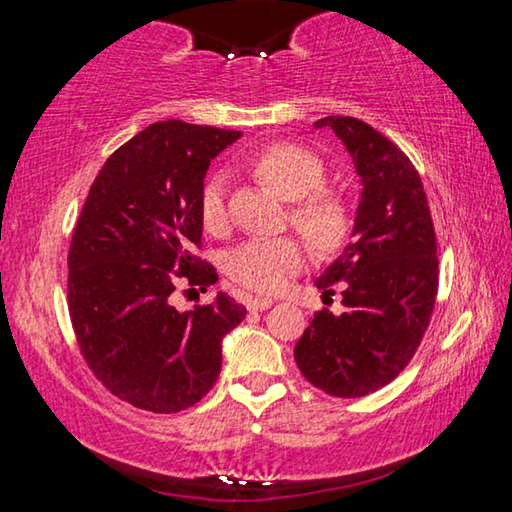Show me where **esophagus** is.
Masks as SVG:
<instances>
[{
	"label": "esophagus",
	"mask_w": 512,
	"mask_h": 512,
	"mask_svg": "<svg viewBox=\"0 0 512 512\" xmlns=\"http://www.w3.org/2000/svg\"><path fill=\"white\" fill-rule=\"evenodd\" d=\"M273 305L271 298H248V309L253 311H264Z\"/></svg>",
	"instance_id": "34e87169"
}]
</instances>
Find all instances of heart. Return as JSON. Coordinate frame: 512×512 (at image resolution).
<instances>
[{
    "mask_svg": "<svg viewBox=\"0 0 512 512\" xmlns=\"http://www.w3.org/2000/svg\"><path fill=\"white\" fill-rule=\"evenodd\" d=\"M255 169L268 185L289 201H298L293 223L318 250L339 248L350 230V210L341 196L320 192L325 164L316 153L296 144H275L255 160ZM205 228L221 230L225 223V176L221 171L205 180L201 192ZM305 264V248L293 237L248 239L225 259L232 280L259 293L280 291Z\"/></svg>",
    "mask_w": 512,
    "mask_h": 512,
    "instance_id": "obj_1",
    "label": "heart"
}]
</instances>
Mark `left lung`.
<instances>
[{
  "instance_id": "8db88e82",
  "label": "left lung",
  "mask_w": 512,
  "mask_h": 512,
  "mask_svg": "<svg viewBox=\"0 0 512 512\" xmlns=\"http://www.w3.org/2000/svg\"><path fill=\"white\" fill-rule=\"evenodd\" d=\"M361 180L352 241L316 280L341 282L343 314L316 311L296 343L302 375L334 397H363L406 368L438 293L436 232L420 173L397 146L354 117H325Z\"/></svg>"
}]
</instances>
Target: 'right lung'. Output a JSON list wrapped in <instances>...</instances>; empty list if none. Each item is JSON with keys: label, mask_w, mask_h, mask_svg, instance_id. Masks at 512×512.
<instances>
[{"label": "right lung", "mask_w": 512, "mask_h": 512, "mask_svg": "<svg viewBox=\"0 0 512 512\" xmlns=\"http://www.w3.org/2000/svg\"><path fill=\"white\" fill-rule=\"evenodd\" d=\"M239 131L180 119L144 128L110 155L94 180L69 246L67 300L81 352L119 400L178 413L210 393L221 372L225 334L246 307L214 302L178 311L180 280L210 287L219 275L201 262V192L210 162Z\"/></svg>", "instance_id": "right-lung-1"}]
</instances>
